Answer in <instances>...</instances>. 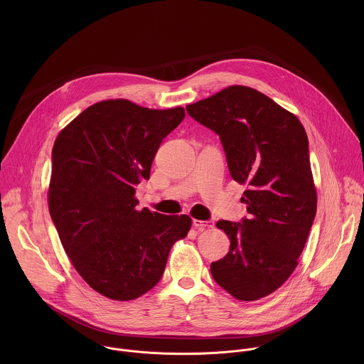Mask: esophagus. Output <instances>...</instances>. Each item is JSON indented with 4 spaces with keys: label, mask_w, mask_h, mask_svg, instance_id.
Here are the masks:
<instances>
[{
    "label": "esophagus",
    "mask_w": 364,
    "mask_h": 364,
    "mask_svg": "<svg viewBox=\"0 0 364 364\" xmlns=\"http://www.w3.org/2000/svg\"><path fill=\"white\" fill-rule=\"evenodd\" d=\"M193 227L199 228V230L211 228V227H214V221H211V220H193Z\"/></svg>",
    "instance_id": "obj_1"
}]
</instances>
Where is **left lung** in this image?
<instances>
[{"label":"left lung","instance_id":"8db88e82","mask_svg":"<svg viewBox=\"0 0 364 364\" xmlns=\"http://www.w3.org/2000/svg\"><path fill=\"white\" fill-rule=\"evenodd\" d=\"M186 110L220 136L231 178L248 186L241 199L248 218L215 224L231 244L223 259L211 262V276L237 300H259L294 272L315 218L307 133L297 116L242 85Z\"/></svg>","mask_w":364,"mask_h":364}]
</instances>
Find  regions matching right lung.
Wrapping results in <instances>:
<instances>
[{
  "label": "right lung",
  "instance_id": "1",
  "mask_svg": "<svg viewBox=\"0 0 364 364\" xmlns=\"http://www.w3.org/2000/svg\"><path fill=\"white\" fill-rule=\"evenodd\" d=\"M183 117L181 106L158 110L109 100L87 107L54 141L53 223L75 270L110 300L151 290L172 245L191 230L189 215L139 211L134 198L162 140Z\"/></svg>",
  "mask_w": 364,
  "mask_h": 364
}]
</instances>
